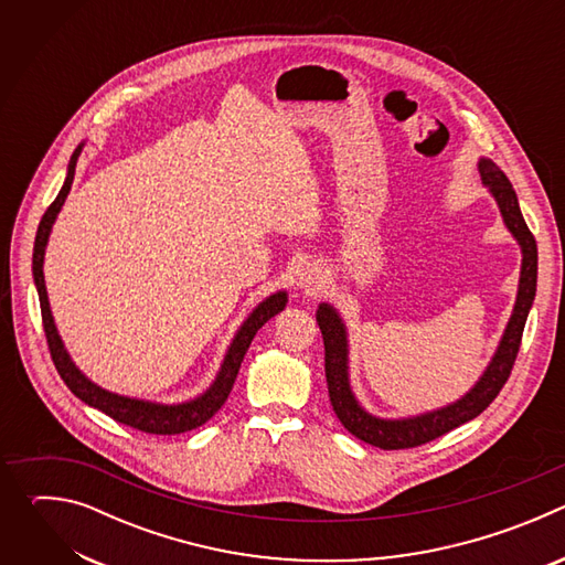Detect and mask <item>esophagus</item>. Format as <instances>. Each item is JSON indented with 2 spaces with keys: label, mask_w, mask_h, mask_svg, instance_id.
<instances>
[{
  "label": "esophagus",
  "mask_w": 565,
  "mask_h": 565,
  "mask_svg": "<svg viewBox=\"0 0 565 565\" xmlns=\"http://www.w3.org/2000/svg\"><path fill=\"white\" fill-rule=\"evenodd\" d=\"M297 286H299V288H303L306 292H315V290H319V286H321L319 270H317L315 266H310V264L301 266V268H299V273H297Z\"/></svg>",
  "instance_id": "obj_1"
}]
</instances>
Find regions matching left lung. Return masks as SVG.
Listing matches in <instances>:
<instances>
[{
	"mask_svg": "<svg viewBox=\"0 0 565 565\" xmlns=\"http://www.w3.org/2000/svg\"><path fill=\"white\" fill-rule=\"evenodd\" d=\"M478 172H480L482 185H488L492 196L497 199L508 230L519 241L523 262H521L516 303L505 327V333L501 338V344L492 362L488 364L486 373L480 375V380L460 399L451 402L447 407H440L436 412H427L414 418L386 420V418L371 416L366 409H362V405L351 391L349 338H347L344 321L331 303H319L317 308V324H319L321 338H324V360H327L324 366H327V382H329L333 412L355 438L373 447H380V449L418 447L465 425L467 420H473L478 414H482L492 405V399L501 393L503 384L512 373V366L521 347L523 329H525V319L536 295V259H539L536 241L530 227L525 225L516 192L510 179L501 172V168L492 163L490 158H480Z\"/></svg>",
	"mask_w": 565,
	"mask_h": 565,
	"instance_id": "8db88e82",
	"label": "left lung"
}]
</instances>
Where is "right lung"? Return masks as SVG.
<instances>
[{"label":"right lung","mask_w":565,"mask_h":565,"mask_svg":"<svg viewBox=\"0 0 565 565\" xmlns=\"http://www.w3.org/2000/svg\"><path fill=\"white\" fill-rule=\"evenodd\" d=\"M85 142H79L68 160V170H66V179L64 185L60 190V194L55 196V201L49 205V210L44 212L38 234H35V248H33V279H35V288L40 295V308H42V324H44V333H46V342H49V351L53 358V364L60 373V377L64 380V384L71 388V393L75 397H79L85 405L100 409L103 414H107L109 418H114L120 425L134 427L138 431L145 434H156V436H174V434H185L192 431L201 425H205L221 407L223 402L227 399L232 384L236 380V373L241 369V362H244L246 351L250 349L253 338L257 335V331L266 324L270 317H275L277 312H281L286 308L288 295L286 290H279L270 297H266L250 315L248 319L241 324V329L236 331L223 364L214 377V382L210 384V388L205 393H201L194 399L181 402V405H158V402H149V399H138V397H127V395H118L111 393L98 384H94L83 371H79L73 360L68 358L57 329L55 321L51 315V306H49V297H46V286H44V250H46V241L51 234V227L57 218V212L62 210L66 194L71 190L73 177H75V163L77 156L83 151Z\"/></svg>","instance_id":"1"}]
</instances>
